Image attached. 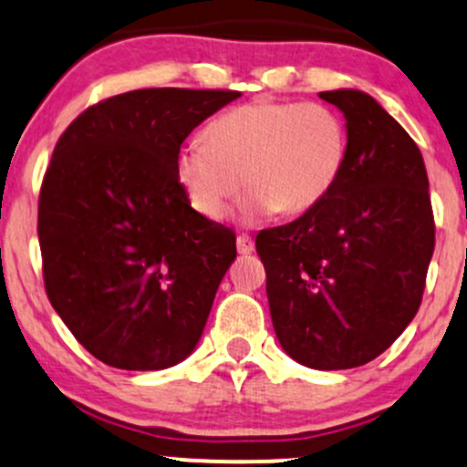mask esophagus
Here are the masks:
<instances>
[{"label":"esophagus","mask_w":467,"mask_h":467,"mask_svg":"<svg viewBox=\"0 0 467 467\" xmlns=\"http://www.w3.org/2000/svg\"><path fill=\"white\" fill-rule=\"evenodd\" d=\"M237 250L242 254H253L254 239L248 237V234H239V237H237Z\"/></svg>","instance_id":"obj_1"}]
</instances>
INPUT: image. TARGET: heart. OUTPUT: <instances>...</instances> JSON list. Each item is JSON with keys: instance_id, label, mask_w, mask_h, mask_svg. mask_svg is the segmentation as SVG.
Segmentation results:
<instances>
[{"instance_id": "heart-1", "label": "heart", "mask_w": 467, "mask_h": 467, "mask_svg": "<svg viewBox=\"0 0 467 467\" xmlns=\"http://www.w3.org/2000/svg\"><path fill=\"white\" fill-rule=\"evenodd\" d=\"M346 161V121L332 106L261 99L210 121L206 141L183 143L177 177L208 219H222L244 183L250 214H299L324 202Z\"/></svg>"}]
</instances>
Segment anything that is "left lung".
Returning <instances> with one entry per match:
<instances>
[{"label":"left lung","instance_id":"1","mask_svg":"<svg viewBox=\"0 0 467 467\" xmlns=\"http://www.w3.org/2000/svg\"><path fill=\"white\" fill-rule=\"evenodd\" d=\"M346 117L348 161L299 219L261 230L270 315L281 348L315 370L363 366L421 306L434 214L421 150L361 90L319 92Z\"/></svg>","mask_w":467,"mask_h":467}]
</instances>
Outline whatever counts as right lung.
<instances>
[{
  "label": "right lung",
  "instance_id": "add662e5",
  "mask_svg": "<svg viewBox=\"0 0 467 467\" xmlns=\"http://www.w3.org/2000/svg\"><path fill=\"white\" fill-rule=\"evenodd\" d=\"M237 90L143 88L64 130L39 192L44 285L106 366L163 370L197 346L237 237L191 206L177 152Z\"/></svg>",
  "mask_w": 467,
  "mask_h": 467
}]
</instances>
